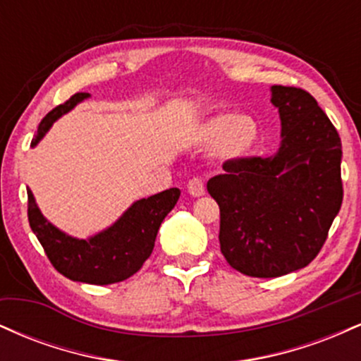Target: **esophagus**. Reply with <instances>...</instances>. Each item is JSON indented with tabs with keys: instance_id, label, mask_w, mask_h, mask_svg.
Masks as SVG:
<instances>
[{
	"instance_id": "esophagus-1",
	"label": "esophagus",
	"mask_w": 361,
	"mask_h": 361,
	"mask_svg": "<svg viewBox=\"0 0 361 361\" xmlns=\"http://www.w3.org/2000/svg\"><path fill=\"white\" fill-rule=\"evenodd\" d=\"M186 188H188V193L192 197H202L205 193V185L202 178H192L188 181V185H186Z\"/></svg>"
}]
</instances>
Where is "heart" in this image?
<instances>
[{"mask_svg":"<svg viewBox=\"0 0 361 361\" xmlns=\"http://www.w3.org/2000/svg\"><path fill=\"white\" fill-rule=\"evenodd\" d=\"M259 139V123L246 114H217L198 128L202 144H215L217 154L224 159H241L256 147Z\"/></svg>","mask_w":361,"mask_h":361,"instance_id":"obj_1","label":"heart"}]
</instances>
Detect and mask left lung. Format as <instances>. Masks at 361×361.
Listing matches in <instances>:
<instances>
[{
    "label": "left lung",
    "mask_w": 361,
    "mask_h": 361,
    "mask_svg": "<svg viewBox=\"0 0 361 361\" xmlns=\"http://www.w3.org/2000/svg\"><path fill=\"white\" fill-rule=\"evenodd\" d=\"M271 103L281 120L276 154L226 161L207 183L221 209L224 258L256 279L307 267L343 204L341 139L316 98L275 85Z\"/></svg>",
    "instance_id": "1"
}]
</instances>
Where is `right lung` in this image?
Listing matches in <instances>:
<instances>
[{
  "label": "right lung",
  "instance_id": "obj_1",
  "mask_svg": "<svg viewBox=\"0 0 361 361\" xmlns=\"http://www.w3.org/2000/svg\"><path fill=\"white\" fill-rule=\"evenodd\" d=\"M88 97V93H76L68 102L49 111L37 128L32 147L47 134L57 118ZM27 195L28 222L52 267L73 281L110 285L127 280L142 268L144 261L151 256L154 247L161 222L180 198V190L169 188L137 200L128 207L114 226L90 239L71 238L54 227L39 210L34 195L28 188Z\"/></svg>",
  "mask_w": 361,
  "mask_h": 361
}]
</instances>
